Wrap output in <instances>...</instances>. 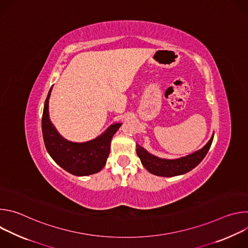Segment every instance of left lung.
I'll return each mask as SVG.
<instances>
[{
    "label": "left lung",
    "instance_id": "obj_1",
    "mask_svg": "<svg viewBox=\"0 0 248 248\" xmlns=\"http://www.w3.org/2000/svg\"><path fill=\"white\" fill-rule=\"evenodd\" d=\"M214 138V133L212 134L210 140L201 149L186 155L185 157L176 159H163L159 158L146 149L136 144V153L140 158L141 163L144 168L151 173L159 176H166V178H171V176L181 175L188 172L194 169L206 156L208 153L212 141Z\"/></svg>",
    "mask_w": 248,
    "mask_h": 248
}]
</instances>
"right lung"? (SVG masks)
<instances>
[{
    "label": "right lung",
    "instance_id": "right-lung-1",
    "mask_svg": "<svg viewBox=\"0 0 248 248\" xmlns=\"http://www.w3.org/2000/svg\"><path fill=\"white\" fill-rule=\"evenodd\" d=\"M51 87L42 116V132L46 149L52 159L64 170L74 175L84 176L100 171L110 154L111 140L122 124H111L102 134L85 142H73L63 138L49 116V99Z\"/></svg>",
    "mask_w": 248,
    "mask_h": 248
}]
</instances>
